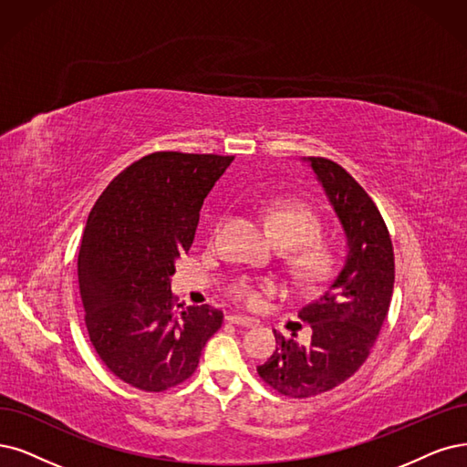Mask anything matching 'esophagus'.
I'll use <instances>...</instances> for the list:
<instances>
[{"instance_id":"esophagus-1","label":"esophagus","mask_w":467,"mask_h":467,"mask_svg":"<svg viewBox=\"0 0 467 467\" xmlns=\"http://www.w3.org/2000/svg\"><path fill=\"white\" fill-rule=\"evenodd\" d=\"M227 321L233 325H240V327H254L255 325V319L246 317V316H236V314L227 316Z\"/></svg>"}]
</instances>
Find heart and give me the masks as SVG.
I'll return each instance as SVG.
<instances>
[{
	"instance_id": "1",
	"label": "heart",
	"mask_w": 467,
	"mask_h": 467,
	"mask_svg": "<svg viewBox=\"0 0 467 467\" xmlns=\"http://www.w3.org/2000/svg\"><path fill=\"white\" fill-rule=\"evenodd\" d=\"M267 223L271 234L283 248H299L290 255V265L298 279L319 283L329 277L335 269V252L327 243L316 240L321 234L323 224L312 207L292 198L275 200L267 207ZM275 285L271 281L244 275L231 283L229 295L238 304L254 307L262 302L264 295H271Z\"/></svg>"
}]
</instances>
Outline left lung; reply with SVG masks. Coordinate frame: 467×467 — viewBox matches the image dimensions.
<instances>
[{"label": "left lung", "instance_id": "obj_1", "mask_svg": "<svg viewBox=\"0 0 467 467\" xmlns=\"http://www.w3.org/2000/svg\"><path fill=\"white\" fill-rule=\"evenodd\" d=\"M325 190L347 236V257L337 279L298 317L312 340L298 344L275 333L277 348L257 373L290 399H309L352 377L387 319L394 288V252L387 224L369 194L347 169L325 158H304Z\"/></svg>", "mask_w": 467, "mask_h": 467}]
</instances>
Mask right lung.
I'll list each match as a JSON object with an SVG mask.
<instances>
[{"label":"right lung","mask_w":467,"mask_h":467,"mask_svg":"<svg viewBox=\"0 0 467 467\" xmlns=\"http://www.w3.org/2000/svg\"><path fill=\"white\" fill-rule=\"evenodd\" d=\"M233 155L155 151L108 184L86 221L78 288L90 342L108 369L146 392L192 375L223 323L212 306L171 295L175 262L194 243L203 198Z\"/></svg>","instance_id":"right-lung-1"}]
</instances>
